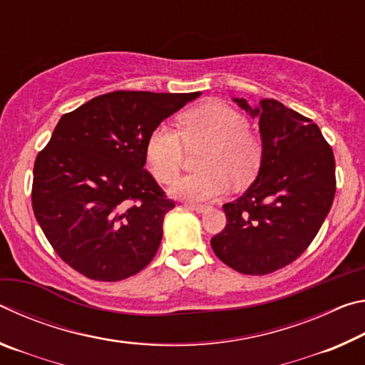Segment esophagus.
Masks as SVG:
<instances>
[{"instance_id": "obj_1", "label": "esophagus", "mask_w": 365, "mask_h": 365, "mask_svg": "<svg viewBox=\"0 0 365 365\" xmlns=\"http://www.w3.org/2000/svg\"><path fill=\"white\" fill-rule=\"evenodd\" d=\"M185 207L190 209V211H195L197 214L206 212L209 209V206H206V205H195V202H185Z\"/></svg>"}]
</instances>
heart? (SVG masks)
<instances>
[{"label":"heart","instance_id":"b5f03b06","mask_svg":"<svg viewBox=\"0 0 365 365\" xmlns=\"http://www.w3.org/2000/svg\"><path fill=\"white\" fill-rule=\"evenodd\" d=\"M180 130L159 125L146 141V164L159 182L169 183L180 172L183 143L205 145L197 159L202 170L183 175L170 193L188 201H209L224 195L230 180L242 187L257 174L262 145L240 110L219 101H209L185 110L178 117Z\"/></svg>","mask_w":365,"mask_h":365}]
</instances>
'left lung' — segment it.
<instances>
[{"mask_svg":"<svg viewBox=\"0 0 365 365\" xmlns=\"http://www.w3.org/2000/svg\"><path fill=\"white\" fill-rule=\"evenodd\" d=\"M259 119L262 158L256 180L224 205L227 225L211 240L222 262L246 275H265L292 264L316 238L335 197V158L311 119L277 100L251 108Z\"/></svg>","mask_w":365,"mask_h":365,"instance_id":"obj_1","label":"left lung"}]
</instances>
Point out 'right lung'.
<instances>
[{
	"mask_svg": "<svg viewBox=\"0 0 365 365\" xmlns=\"http://www.w3.org/2000/svg\"><path fill=\"white\" fill-rule=\"evenodd\" d=\"M201 93L113 91L61 117L34 165V214L58 256L91 280L143 270L174 209L145 169L146 141Z\"/></svg>",
	"mask_w": 365,
	"mask_h": 365,
	"instance_id": "right-lung-1",
	"label": "right lung"
}]
</instances>
